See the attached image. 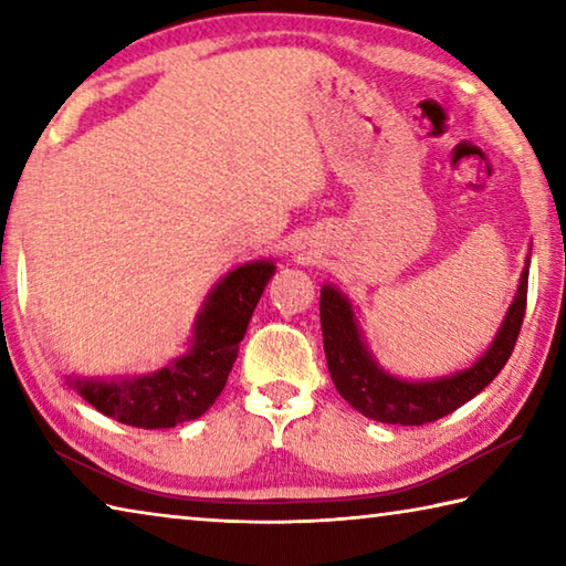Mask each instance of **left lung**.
I'll return each mask as SVG.
<instances>
[{
    "label": "left lung",
    "mask_w": 566,
    "mask_h": 566,
    "mask_svg": "<svg viewBox=\"0 0 566 566\" xmlns=\"http://www.w3.org/2000/svg\"><path fill=\"white\" fill-rule=\"evenodd\" d=\"M526 284H530V270L522 272L520 290L490 352L469 369L432 381H405L381 371L364 347L347 296L334 286H324L319 317L324 354H327L334 387L364 417L385 421V424L421 427L452 415L490 385L512 357L524 322Z\"/></svg>",
    "instance_id": "obj_1"
}]
</instances>
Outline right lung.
Segmentation results:
<instances>
[{"label": "right lung", "instance_id": "obj_1", "mask_svg": "<svg viewBox=\"0 0 566 566\" xmlns=\"http://www.w3.org/2000/svg\"><path fill=\"white\" fill-rule=\"evenodd\" d=\"M274 274L272 262H249L214 286L195 324V344L171 367L139 379L70 385L102 415L139 429H169L202 417L222 395L239 342Z\"/></svg>", "mask_w": 566, "mask_h": 566}]
</instances>
